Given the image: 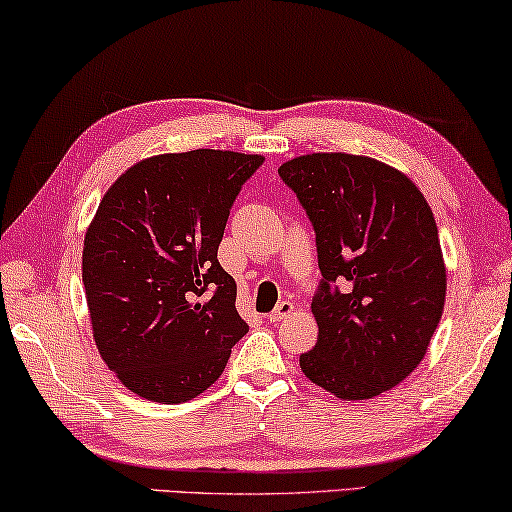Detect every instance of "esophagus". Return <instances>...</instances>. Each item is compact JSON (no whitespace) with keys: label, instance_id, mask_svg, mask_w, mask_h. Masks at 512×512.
<instances>
[{"label":"esophagus","instance_id":"esophagus-1","mask_svg":"<svg viewBox=\"0 0 512 512\" xmlns=\"http://www.w3.org/2000/svg\"><path fill=\"white\" fill-rule=\"evenodd\" d=\"M294 312V303H290V301H281L279 306H276L270 315H267V319L270 321H283V319H288L290 315Z\"/></svg>","mask_w":512,"mask_h":512}]
</instances>
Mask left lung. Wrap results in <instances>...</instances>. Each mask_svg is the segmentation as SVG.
<instances>
[{
  "mask_svg": "<svg viewBox=\"0 0 512 512\" xmlns=\"http://www.w3.org/2000/svg\"><path fill=\"white\" fill-rule=\"evenodd\" d=\"M279 175L315 227L324 276L312 299L319 337L301 371L342 400L380 396L423 362L443 315L434 213L405 173L371 157L312 152Z\"/></svg>",
  "mask_w": 512,
  "mask_h": 512,
  "instance_id": "obj_1",
  "label": "left lung"
}]
</instances>
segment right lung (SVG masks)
I'll return each instance as SVG.
<instances>
[{"label":"right lung","mask_w":512,"mask_h":512,"mask_svg":"<svg viewBox=\"0 0 512 512\" xmlns=\"http://www.w3.org/2000/svg\"><path fill=\"white\" fill-rule=\"evenodd\" d=\"M261 164L231 150L166 152L130 166L98 204L83 247L89 319L103 362L137 396H200L249 330L218 247Z\"/></svg>","instance_id":"obj_1"}]
</instances>
